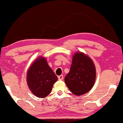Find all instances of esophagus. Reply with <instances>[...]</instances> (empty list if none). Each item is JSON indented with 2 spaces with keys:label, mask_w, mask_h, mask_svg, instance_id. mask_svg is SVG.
Instances as JSON below:
<instances>
[{
  "label": "esophagus",
  "mask_w": 123,
  "mask_h": 123,
  "mask_svg": "<svg viewBox=\"0 0 123 123\" xmlns=\"http://www.w3.org/2000/svg\"><path fill=\"white\" fill-rule=\"evenodd\" d=\"M58 79L60 80H62L63 79V75H60L58 76Z\"/></svg>",
  "instance_id": "obj_1"
}]
</instances>
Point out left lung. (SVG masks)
Wrapping results in <instances>:
<instances>
[{"label":"left lung","instance_id":"left-lung-1","mask_svg":"<svg viewBox=\"0 0 123 123\" xmlns=\"http://www.w3.org/2000/svg\"><path fill=\"white\" fill-rule=\"evenodd\" d=\"M96 78V67L92 59L82 52L75 53L70 72L64 78L71 93L75 96L87 93L93 87Z\"/></svg>","mask_w":123,"mask_h":123}]
</instances>
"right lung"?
I'll return each instance as SVG.
<instances>
[{
  "label": "right lung",
  "mask_w": 123,
  "mask_h": 123,
  "mask_svg": "<svg viewBox=\"0 0 123 123\" xmlns=\"http://www.w3.org/2000/svg\"><path fill=\"white\" fill-rule=\"evenodd\" d=\"M57 77L44 56H39L33 62L27 72L26 81L34 96L44 98L51 92Z\"/></svg>",
  "instance_id": "1"
}]
</instances>
